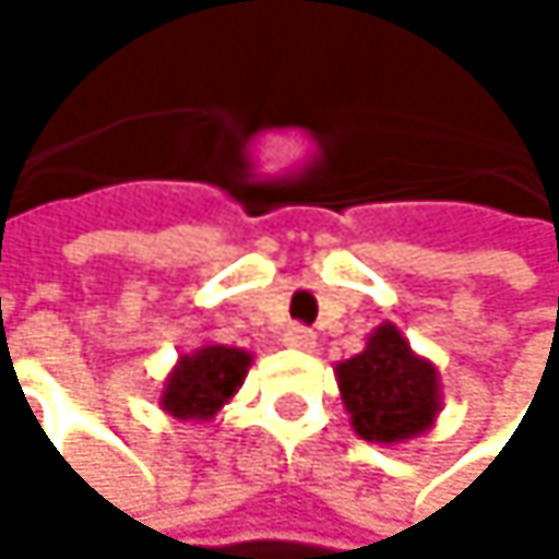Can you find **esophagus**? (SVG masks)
<instances>
[{"mask_svg": "<svg viewBox=\"0 0 559 559\" xmlns=\"http://www.w3.org/2000/svg\"><path fill=\"white\" fill-rule=\"evenodd\" d=\"M285 345H288V348H298V352H311V348H314V335H311L305 325H292V329L285 332Z\"/></svg>", "mask_w": 559, "mask_h": 559, "instance_id": "esophagus-1", "label": "esophagus"}]
</instances>
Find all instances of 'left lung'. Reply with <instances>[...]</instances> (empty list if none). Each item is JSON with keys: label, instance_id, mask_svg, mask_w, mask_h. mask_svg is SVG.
<instances>
[{"label": "left lung", "instance_id": "1", "mask_svg": "<svg viewBox=\"0 0 559 559\" xmlns=\"http://www.w3.org/2000/svg\"><path fill=\"white\" fill-rule=\"evenodd\" d=\"M338 392L352 429L369 442H405L439 416V372L385 321L355 358L338 361Z\"/></svg>", "mask_w": 559, "mask_h": 559}]
</instances>
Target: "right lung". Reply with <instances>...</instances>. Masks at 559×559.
I'll return each instance as SVG.
<instances>
[{"label":"right lung","mask_w":559,"mask_h":559,"mask_svg":"<svg viewBox=\"0 0 559 559\" xmlns=\"http://www.w3.org/2000/svg\"><path fill=\"white\" fill-rule=\"evenodd\" d=\"M248 369H251V352L230 345H204L190 355H180V361L164 382L160 409L183 423L187 419L207 423L241 389Z\"/></svg>","instance_id":"add662e5"}]
</instances>
